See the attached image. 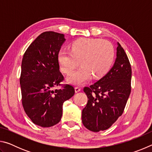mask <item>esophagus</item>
I'll list each match as a JSON object with an SVG mask.
<instances>
[{"label": "esophagus", "instance_id": "esophagus-1", "mask_svg": "<svg viewBox=\"0 0 152 152\" xmlns=\"http://www.w3.org/2000/svg\"><path fill=\"white\" fill-rule=\"evenodd\" d=\"M80 91H81L80 87H79V86H76L75 87V92H80Z\"/></svg>", "mask_w": 152, "mask_h": 152}]
</instances>
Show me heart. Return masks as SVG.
<instances>
[{"instance_id":"1","label":"heart","mask_w":152,"mask_h":152,"mask_svg":"<svg viewBox=\"0 0 152 152\" xmlns=\"http://www.w3.org/2000/svg\"><path fill=\"white\" fill-rule=\"evenodd\" d=\"M113 45L107 40L82 38L72 43L70 51L61 50L58 58L61 71L70 74L79 61L82 66L68 77V81L74 84H81L104 76L109 70L114 60Z\"/></svg>"}]
</instances>
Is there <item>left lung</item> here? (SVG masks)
I'll list each match as a JSON object with an SVG mask.
<instances>
[{"label":"left lung","instance_id":"obj_1","mask_svg":"<svg viewBox=\"0 0 152 152\" xmlns=\"http://www.w3.org/2000/svg\"><path fill=\"white\" fill-rule=\"evenodd\" d=\"M132 67L125 50L119 43L114 66L106 75L84 92L88 97L82 112L86 129L99 132L109 129L121 116L131 93Z\"/></svg>","mask_w":152,"mask_h":152}]
</instances>
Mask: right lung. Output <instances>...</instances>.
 I'll use <instances>...</instances> for the list:
<instances>
[{"label": "right lung", "mask_w": 152, "mask_h": 152, "mask_svg": "<svg viewBox=\"0 0 152 152\" xmlns=\"http://www.w3.org/2000/svg\"><path fill=\"white\" fill-rule=\"evenodd\" d=\"M64 35L54 31L40 34L23 55L20 76L22 104L34 124L50 127L60 121L64 102L74 96L75 90L62 84L58 53ZM58 86L59 89L53 90Z\"/></svg>", "instance_id": "obj_1"}]
</instances>
